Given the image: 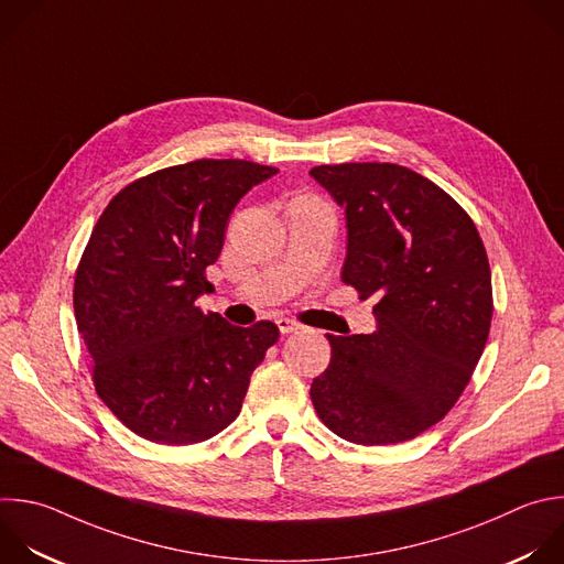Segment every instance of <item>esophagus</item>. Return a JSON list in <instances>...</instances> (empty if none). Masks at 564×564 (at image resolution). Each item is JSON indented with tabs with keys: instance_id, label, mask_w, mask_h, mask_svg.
<instances>
[{
	"instance_id": "1",
	"label": "esophagus",
	"mask_w": 564,
	"mask_h": 564,
	"mask_svg": "<svg viewBox=\"0 0 564 564\" xmlns=\"http://www.w3.org/2000/svg\"><path fill=\"white\" fill-rule=\"evenodd\" d=\"M276 325H279V332H281V334H290V332H296V329L301 327L296 321H292V318H285V316L276 318Z\"/></svg>"
}]
</instances>
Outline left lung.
Returning a JSON list of instances; mask_svg holds the SVG:
<instances>
[{
  "mask_svg": "<svg viewBox=\"0 0 564 564\" xmlns=\"http://www.w3.org/2000/svg\"><path fill=\"white\" fill-rule=\"evenodd\" d=\"M310 174L345 210L343 283L379 301L371 334H327L314 410L356 445L410 441L454 408L485 349L494 312L485 246L469 215L410 167L338 163Z\"/></svg>",
  "mask_w": 564,
  "mask_h": 564,
  "instance_id": "1",
  "label": "left lung"
}]
</instances>
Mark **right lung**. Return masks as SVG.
<instances>
[{"label":"right lung","mask_w":564,"mask_h":564,"mask_svg":"<svg viewBox=\"0 0 564 564\" xmlns=\"http://www.w3.org/2000/svg\"><path fill=\"white\" fill-rule=\"evenodd\" d=\"M279 170L199 159L132 181L99 217L75 274V318L99 399L137 436L193 445L241 412L279 327L204 314L206 268L254 185Z\"/></svg>","instance_id":"obj_1"}]
</instances>
